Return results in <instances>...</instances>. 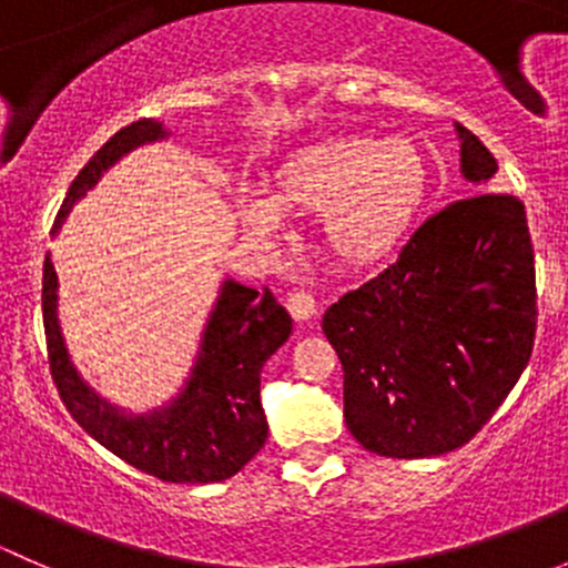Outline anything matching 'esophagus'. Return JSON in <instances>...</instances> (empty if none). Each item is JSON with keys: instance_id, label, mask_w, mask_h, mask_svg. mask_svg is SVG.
Masks as SVG:
<instances>
[{"instance_id": "obj_1", "label": "esophagus", "mask_w": 568, "mask_h": 568, "mask_svg": "<svg viewBox=\"0 0 568 568\" xmlns=\"http://www.w3.org/2000/svg\"><path fill=\"white\" fill-rule=\"evenodd\" d=\"M285 307H288V313L296 321H307V318H313L318 313L316 296L307 294V291H294V294H288V300H285Z\"/></svg>"}]
</instances>
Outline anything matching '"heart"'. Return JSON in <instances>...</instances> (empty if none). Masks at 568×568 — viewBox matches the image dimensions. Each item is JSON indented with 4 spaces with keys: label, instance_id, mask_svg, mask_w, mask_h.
<instances>
[{
    "label": "heart",
    "instance_id": "b5f03b06",
    "mask_svg": "<svg viewBox=\"0 0 568 568\" xmlns=\"http://www.w3.org/2000/svg\"><path fill=\"white\" fill-rule=\"evenodd\" d=\"M426 192V159L409 140L326 136L291 153L274 173V199L283 209L324 214L329 250L357 266L398 247ZM276 204L257 194L244 197V225L257 236L283 233L285 216Z\"/></svg>",
    "mask_w": 568,
    "mask_h": 568
}]
</instances>
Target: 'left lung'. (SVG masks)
Returning a JSON list of instances; mask_svg holds the SVG:
<instances>
[{"label":"left lung","mask_w":568,"mask_h":568,"mask_svg":"<svg viewBox=\"0 0 568 568\" xmlns=\"http://www.w3.org/2000/svg\"><path fill=\"white\" fill-rule=\"evenodd\" d=\"M478 194L428 216L398 261L324 313L343 415L371 454L462 448L523 376L536 337V266L523 200L486 192L497 162L456 123Z\"/></svg>","instance_id":"left-lung-1"}]
</instances>
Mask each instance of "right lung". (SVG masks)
<instances>
[{"label": "right lung", "mask_w": 568, "mask_h": 568, "mask_svg": "<svg viewBox=\"0 0 568 568\" xmlns=\"http://www.w3.org/2000/svg\"><path fill=\"white\" fill-rule=\"evenodd\" d=\"M168 136L159 120L142 118L109 136L99 153L73 178L54 233L79 197L134 148ZM43 326L49 368L62 404L73 420L131 467L168 484H214L236 475L266 443V415L261 406V371L288 341L291 316L272 291L247 288L225 280L203 329L197 359L183 390L148 415H125L99 398L68 357L57 318V272L43 263Z\"/></svg>", "instance_id": "right-lung-1"}]
</instances>
